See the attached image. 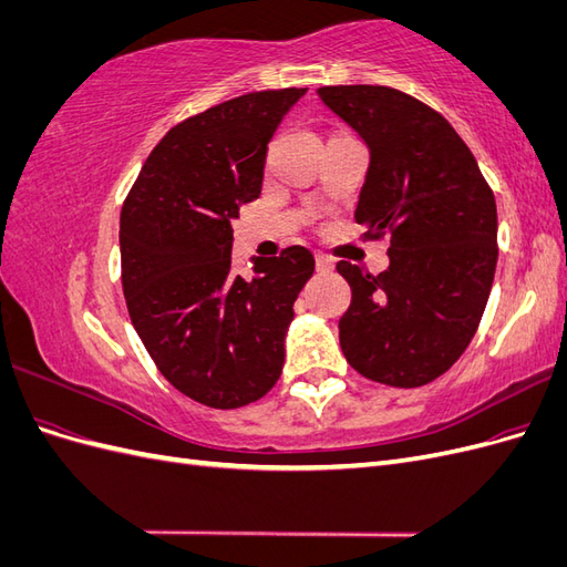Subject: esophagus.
<instances>
[{"mask_svg":"<svg viewBox=\"0 0 567 567\" xmlns=\"http://www.w3.org/2000/svg\"><path fill=\"white\" fill-rule=\"evenodd\" d=\"M317 269L319 271H331L333 269V257H329L326 252H317Z\"/></svg>","mask_w":567,"mask_h":567,"instance_id":"esophagus-1","label":"esophagus"}]
</instances>
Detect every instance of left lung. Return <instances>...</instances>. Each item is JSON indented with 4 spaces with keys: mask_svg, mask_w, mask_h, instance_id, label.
I'll list each match as a JSON object with an SVG mask.
<instances>
[{
    "mask_svg": "<svg viewBox=\"0 0 567 567\" xmlns=\"http://www.w3.org/2000/svg\"><path fill=\"white\" fill-rule=\"evenodd\" d=\"M371 151L354 219L390 236V267L340 260L352 288L340 317L348 364L375 383L419 388L468 348L496 269V203L471 148L435 109L383 84L319 87Z\"/></svg>",
    "mask_w": 567,
    "mask_h": 567,
    "instance_id": "8db88e82",
    "label": "left lung"
}]
</instances>
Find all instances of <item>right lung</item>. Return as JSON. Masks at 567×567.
<instances>
[{
	"mask_svg": "<svg viewBox=\"0 0 567 567\" xmlns=\"http://www.w3.org/2000/svg\"><path fill=\"white\" fill-rule=\"evenodd\" d=\"M307 87L250 92L182 120L151 151L120 213L127 312L158 371L213 409L279 381L293 302L315 271L305 246L231 269V219L260 196L267 144Z\"/></svg>",
	"mask_w": 567,
	"mask_h": 567,
	"instance_id": "add662e5",
	"label": "right lung"
}]
</instances>
